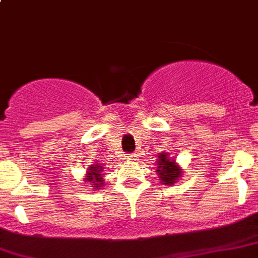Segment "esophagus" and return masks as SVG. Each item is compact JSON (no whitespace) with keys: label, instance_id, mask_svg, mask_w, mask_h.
<instances>
[{"label":"esophagus","instance_id":"esophagus-1","mask_svg":"<svg viewBox=\"0 0 258 258\" xmlns=\"http://www.w3.org/2000/svg\"><path fill=\"white\" fill-rule=\"evenodd\" d=\"M126 158L128 161H134V160H136L137 156H136V153H128V155L126 156Z\"/></svg>","mask_w":258,"mask_h":258}]
</instances>
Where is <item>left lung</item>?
Returning a JSON list of instances; mask_svg holds the SVG:
<instances>
[{"label": "left lung", "mask_w": 258, "mask_h": 258, "mask_svg": "<svg viewBox=\"0 0 258 258\" xmlns=\"http://www.w3.org/2000/svg\"><path fill=\"white\" fill-rule=\"evenodd\" d=\"M156 172L160 175L162 183L172 184L181 175V170L176 166L175 161L170 160L166 153H161L158 156V167Z\"/></svg>", "instance_id": "1"}]
</instances>
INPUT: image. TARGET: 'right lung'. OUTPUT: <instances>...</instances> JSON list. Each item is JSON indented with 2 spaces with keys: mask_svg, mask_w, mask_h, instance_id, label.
Masks as SVG:
<instances>
[{
  "mask_svg": "<svg viewBox=\"0 0 258 258\" xmlns=\"http://www.w3.org/2000/svg\"><path fill=\"white\" fill-rule=\"evenodd\" d=\"M102 170L103 167L101 165H95L90 168V171H87L88 176L87 179L88 182H92L93 188L97 189L98 187L103 186V179H102Z\"/></svg>",
  "mask_w": 258,
  "mask_h": 258,
  "instance_id": "obj_1",
  "label": "right lung"
}]
</instances>
